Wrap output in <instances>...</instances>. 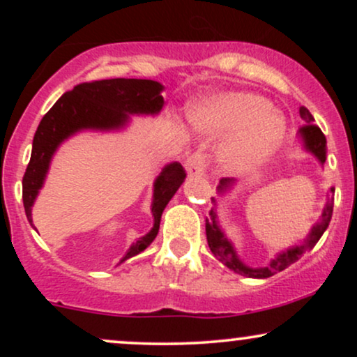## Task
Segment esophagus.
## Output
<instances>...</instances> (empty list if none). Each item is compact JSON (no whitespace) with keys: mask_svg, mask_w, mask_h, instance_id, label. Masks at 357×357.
Returning a JSON list of instances; mask_svg holds the SVG:
<instances>
[{"mask_svg":"<svg viewBox=\"0 0 357 357\" xmlns=\"http://www.w3.org/2000/svg\"><path fill=\"white\" fill-rule=\"evenodd\" d=\"M186 173L190 178L192 176H202L204 174V169H206V165H204V155L202 153H195L191 154L190 158L186 159Z\"/></svg>","mask_w":357,"mask_h":357,"instance_id":"obj_1","label":"esophagus"}]
</instances>
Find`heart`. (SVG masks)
<instances>
[{
	"instance_id": "b5f03b06",
	"label": "heart",
	"mask_w": 357,
	"mask_h": 357,
	"mask_svg": "<svg viewBox=\"0 0 357 357\" xmlns=\"http://www.w3.org/2000/svg\"><path fill=\"white\" fill-rule=\"evenodd\" d=\"M190 119L199 132L231 136L221 149V161L238 171L264 162L280 146L287 129L270 100L250 92L206 97L191 105Z\"/></svg>"
}]
</instances>
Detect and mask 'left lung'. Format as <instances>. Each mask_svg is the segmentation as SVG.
<instances>
[{"mask_svg":"<svg viewBox=\"0 0 357 357\" xmlns=\"http://www.w3.org/2000/svg\"><path fill=\"white\" fill-rule=\"evenodd\" d=\"M301 117L304 119L305 126H302L298 129V141L301 144L309 154H312L315 159L319 161V165L324 166L327 159V141L326 136L322 134V130L319 129L317 126H314V117L312 114L309 112L305 107H301ZM236 186V179L231 178H223L218 184V195H225V192L231 191L233 188ZM331 192L334 195V188H331ZM334 198H327L326 206H324L321 220L310 228L309 235L305 236L304 241L298 245H294V247H289L282 252H278L272 260L268 261L267 265L264 267H250V265L245 264L243 260L238 257L236 253L235 245L233 241L228 238L227 233L223 231V228L220 227L218 221V215H216V199L211 198V202L215 206L211 208L210 211V218H206V238H208V245H210V250L223 265H227L228 268L233 270L235 273H240V275L248 277V278H268L275 273H280L282 270H285L289 265H292L294 261L298 260V257L304 255L305 252L314 248V245L317 243L319 238L324 235V231L327 230L329 227V221L333 218V203Z\"/></svg>","mask_w":357,"mask_h":357,"instance_id":"left-lung-1","label":"left lung"}]
</instances>
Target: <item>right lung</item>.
<instances>
[{"mask_svg": "<svg viewBox=\"0 0 357 357\" xmlns=\"http://www.w3.org/2000/svg\"><path fill=\"white\" fill-rule=\"evenodd\" d=\"M162 90L165 85L155 80L109 79L77 85L55 102L36 129L31 158L23 176V204L31 227V208L43 188L52 159L59 147L67 139L84 130L112 132L126 129L130 124V116H158L165 105ZM184 178L186 174L179 162H169L162 167L154 179L151 203L154 218L153 228L130 245L117 265L139 255L153 243L158 236L162 211L179 190Z\"/></svg>", "mask_w": 357, "mask_h": 357, "instance_id": "right-lung-1", "label": "right lung"}]
</instances>
